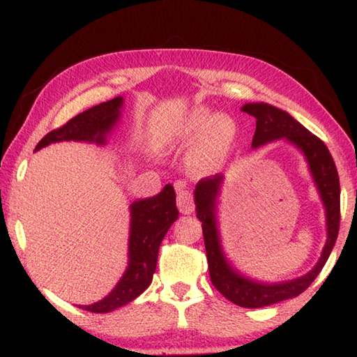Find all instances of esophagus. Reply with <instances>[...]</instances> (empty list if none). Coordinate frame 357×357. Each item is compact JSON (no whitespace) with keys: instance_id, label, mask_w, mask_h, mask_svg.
<instances>
[{"instance_id":"34e87169","label":"esophagus","mask_w":357,"mask_h":357,"mask_svg":"<svg viewBox=\"0 0 357 357\" xmlns=\"http://www.w3.org/2000/svg\"><path fill=\"white\" fill-rule=\"evenodd\" d=\"M176 193H178V208L183 214H192L193 209H195V204H193V198L190 192L185 189V184L176 183Z\"/></svg>"}]
</instances>
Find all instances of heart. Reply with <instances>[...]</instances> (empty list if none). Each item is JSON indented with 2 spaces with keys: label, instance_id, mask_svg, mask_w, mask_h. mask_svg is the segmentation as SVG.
Here are the masks:
<instances>
[{
  "label": "heart",
  "instance_id": "obj_1",
  "mask_svg": "<svg viewBox=\"0 0 357 357\" xmlns=\"http://www.w3.org/2000/svg\"><path fill=\"white\" fill-rule=\"evenodd\" d=\"M173 135L185 143L197 140L187 154V165L198 174H213L225 165L236 137V123L225 113L200 105L174 126Z\"/></svg>",
  "mask_w": 357,
  "mask_h": 357
}]
</instances>
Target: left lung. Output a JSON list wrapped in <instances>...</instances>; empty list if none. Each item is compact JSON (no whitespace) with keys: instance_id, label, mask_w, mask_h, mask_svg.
Masks as SVG:
<instances>
[{"instance_id":"left-lung-1","label":"left lung","mask_w":357,"mask_h":357,"mask_svg":"<svg viewBox=\"0 0 357 357\" xmlns=\"http://www.w3.org/2000/svg\"><path fill=\"white\" fill-rule=\"evenodd\" d=\"M244 113L257 119L255 135L252 140V148H259L266 143L275 140H285L304 155L312 174L313 183L321 198L326 214V239L324 249L317 264L309 273L293 280L283 282H261L241 273L234 268L223 252L220 229H219V197L225 176L217 173L214 176L198 181L193 190L197 217L202 222L204 247H206L208 268L213 285L225 296L228 301L245 309H258L268 307L277 302L296 298L310 287V283L321 273L323 266L328 261L332 249H334L338 227H340V183L334 159L326 148V144L298 123L291 114L280 110L274 105L255 102L245 104L241 108Z\"/></svg>"}]
</instances>
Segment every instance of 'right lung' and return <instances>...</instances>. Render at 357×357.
Listing matches in <instances>:
<instances>
[{
  "instance_id": "right-lung-1",
  "label": "right lung",
  "mask_w": 357,
  "mask_h": 357,
  "mask_svg": "<svg viewBox=\"0 0 357 357\" xmlns=\"http://www.w3.org/2000/svg\"><path fill=\"white\" fill-rule=\"evenodd\" d=\"M124 99L118 96L104 104L77 114L68 124L48 132L38 143L34 151L58 142H88L102 146L107 143V135L114 129L121 118ZM129 229V261L124 274L104 299L89 305H78L93 313H108L119 309L138 298L146 289L155 273L157 255L162 239L168 228L178 219L176 193L172 184L154 197L142 198L130 203Z\"/></svg>"
}]
</instances>
